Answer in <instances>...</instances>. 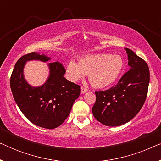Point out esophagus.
I'll return each mask as SVG.
<instances>
[{
  "instance_id": "esophagus-1",
  "label": "esophagus",
  "mask_w": 161,
  "mask_h": 161,
  "mask_svg": "<svg viewBox=\"0 0 161 161\" xmlns=\"http://www.w3.org/2000/svg\"><path fill=\"white\" fill-rule=\"evenodd\" d=\"M86 92H88V89H86V88H83V87H80V92H81V94H84Z\"/></svg>"
}]
</instances>
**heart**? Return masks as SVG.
Masks as SVG:
<instances>
[{
	"label": "heart",
	"instance_id": "1",
	"mask_svg": "<svg viewBox=\"0 0 161 161\" xmlns=\"http://www.w3.org/2000/svg\"><path fill=\"white\" fill-rule=\"evenodd\" d=\"M124 61L119 55L106 53L86 56L78 64L71 60L67 66V75L72 82L82 79L88 74L89 80L94 87L105 88L115 83L122 73Z\"/></svg>",
	"mask_w": 161,
	"mask_h": 161
}]
</instances>
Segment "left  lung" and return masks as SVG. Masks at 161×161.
<instances>
[{
  "mask_svg": "<svg viewBox=\"0 0 161 161\" xmlns=\"http://www.w3.org/2000/svg\"><path fill=\"white\" fill-rule=\"evenodd\" d=\"M125 50L129 71L111 89L95 92L96 102L92 113L98 122L109 127L125 125L135 117L142 109L148 92V65L133 50Z\"/></svg>",
  "mask_w": 161,
  "mask_h": 161,
  "instance_id": "obj_1",
  "label": "left lung"
}]
</instances>
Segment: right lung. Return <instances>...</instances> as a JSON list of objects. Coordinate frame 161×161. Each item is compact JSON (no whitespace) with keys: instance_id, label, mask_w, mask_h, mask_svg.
Listing matches in <instances>:
<instances>
[{"instance_id":"1","label":"right lung","mask_w":161,"mask_h":161,"mask_svg":"<svg viewBox=\"0 0 161 161\" xmlns=\"http://www.w3.org/2000/svg\"><path fill=\"white\" fill-rule=\"evenodd\" d=\"M50 60L36 52L25 55L17 61L10 79L13 97L22 113L33 124L46 129H54L64 122L80 92L78 85L64 77L66 70L58 61L47 64L49 76L42 85L33 86L28 83L24 76L26 63Z\"/></svg>"}]
</instances>
